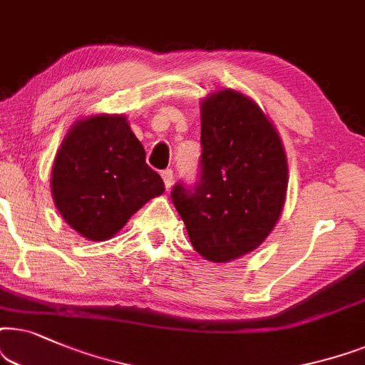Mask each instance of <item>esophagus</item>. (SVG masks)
<instances>
[{
    "mask_svg": "<svg viewBox=\"0 0 365 365\" xmlns=\"http://www.w3.org/2000/svg\"><path fill=\"white\" fill-rule=\"evenodd\" d=\"M162 178L165 182V188L170 190V188H172V185H173V172H172V170H163Z\"/></svg>",
    "mask_w": 365,
    "mask_h": 365,
    "instance_id": "esophagus-1",
    "label": "esophagus"
}]
</instances>
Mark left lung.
<instances>
[{
	"instance_id": "1",
	"label": "left lung",
	"mask_w": 365,
	"mask_h": 365,
	"mask_svg": "<svg viewBox=\"0 0 365 365\" xmlns=\"http://www.w3.org/2000/svg\"><path fill=\"white\" fill-rule=\"evenodd\" d=\"M200 145L197 183H175L170 197L193 249L220 264L257 249L275 227L287 158L259 105L233 90L203 100Z\"/></svg>"
}]
</instances>
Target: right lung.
Instances as JSON below:
<instances>
[{
	"label": "right lung",
	"mask_w": 365,
	"mask_h": 365,
	"mask_svg": "<svg viewBox=\"0 0 365 365\" xmlns=\"http://www.w3.org/2000/svg\"><path fill=\"white\" fill-rule=\"evenodd\" d=\"M163 180L145 162V148L120 115L81 120L68 132L51 172V192L68 225L85 239L113 237Z\"/></svg>",
	"instance_id": "1"
}]
</instances>
